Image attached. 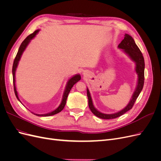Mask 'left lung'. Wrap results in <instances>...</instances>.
Listing matches in <instances>:
<instances>
[{"label": "left lung", "instance_id": "1", "mask_svg": "<svg viewBox=\"0 0 161 161\" xmlns=\"http://www.w3.org/2000/svg\"><path fill=\"white\" fill-rule=\"evenodd\" d=\"M119 48L123 49L124 51L127 53V54L132 59L136 64V72L138 75V85L136 87V91L134 92L133 96L131 97V99L130 101L129 104L125 107V108L121 111L115 113L114 114H102L99 111H97L92 104V101L91 99V97L89 89H87L86 94L88 97L89 100V107L93 114L97 117H98L101 119H114L117 118L118 117L122 115L128 111L130 110L132 107L134 106L136 100L137 99L138 97L139 96L140 92L142 91L144 83V60L142 52L140 50L139 47L136 44V43L132 37H131L128 34H125L124 39L121 42V43L118 46Z\"/></svg>", "mask_w": 161, "mask_h": 161}]
</instances>
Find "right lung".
<instances>
[{
	"label": "right lung",
	"mask_w": 161,
	"mask_h": 161,
	"mask_svg": "<svg viewBox=\"0 0 161 161\" xmlns=\"http://www.w3.org/2000/svg\"><path fill=\"white\" fill-rule=\"evenodd\" d=\"M40 30H36L34 31L33 33H32L31 34H30V35H29L25 40H23V42L21 43V44L20 46V47H19V50H18V52L17 53L16 55V57L15 58H14V62H13V69H12V72H13V86H14V94H15V96L17 98V99L19 101V99L18 97V95H17V91L16 90V86H15V79H14V77H15V71H16V69L17 67V65H18V63H19V60H20L21 58V56L22 55V53L23 52V51L25 50V49L26 48L27 46L28 45V43H30V40H32V39L36 36V34L38 33V31ZM80 76L79 75H75V76L72 77L70 79H69V80L67 82V85H66V89L64 91V95H63V98H62V101L61 102V104L60 105V106L58 107V108L55 109L54 111H53L52 112H50V113L49 114H34V115H36L37 116H43V117H47V116H50V115H55L58 113H59V112H60L63 109H64V106L66 105V99H67V97H68V95H69V92L72 89V87L73 86V85H74L75 83H76V82L80 80ZM21 102V101H20Z\"/></svg>",
	"instance_id": "1"
}]
</instances>
